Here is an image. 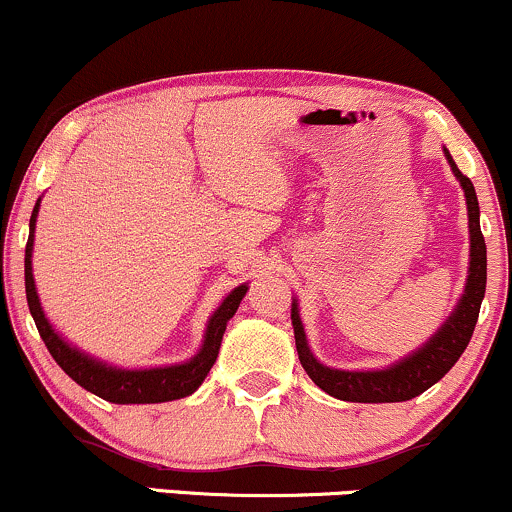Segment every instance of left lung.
<instances>
[{"instance_id": "1", "label": "left lung", "mask_w": 512, "mask_h": 512, "mask_svg": "<svg viewBox=\"0 0 512 512\" xmlns=\"http://www.w3.org/2000/svg\"><path fill=\"white\" fill-rule=\"evenodd\" d=\"M450 170L458 179L467 201V220H470V268H467V280L462 297L443 321V326L424 342L422 347L398 359L395 364L383 366V369L369 371H347L333 369V366L321 364L311 352L309 340H306L302 316H299L297 299H292V328L294 342H297L299 362L311 381L318 388L326 390L328 395L347 402H405L422 395L434 383L453 369L460 354L467 350L470 338L477 326L479 309L486 292V244L482 227H479V201L477 191L470 179L465 177L455 165L453 155L443 148Z\"/></svg>"}]
</instances>
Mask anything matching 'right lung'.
<instances>
[{"instance_id":"add662e5","label":"right lung","mask_w":512,"mask_h":512,"mask_svg":"<svg viewBox=\"0 0 512 512\" xmlns=\"http://www.w3.org/2000/svg\"><path fill=\"white\" fill-rule=\"evenodd\" d=\"M40 213V198L35 203L33 215H30V232L26 244V299L30 316H33L35 326L45 347L50 350L54 362L64 369L66 376H71L81 388L88 393L98 395V398L114 402V405H153V402H170L186 398V395L196 393V388L206 381L208 371L213 369L215 359H218L222 335H225L227 321L237 314L239 304H242L249 282L234 287V290L222 299L213 316L208 318L206 333H203L201 350L194 357L186 359L182 364H167V366H148V369H122L102 362L78 350L69 340L54 330L50 318L42 311L38 287L33 278V242H35V222Z\"/></svg>"}]
</instances>
